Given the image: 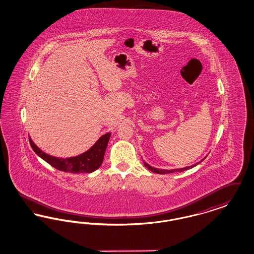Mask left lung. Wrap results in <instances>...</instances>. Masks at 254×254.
<instances>
[{
	"mask_svg": "<svg viewBox=\"0 0 254 254\" xmlns=\"http://www.w3.org/2000/svg\"><path fill=\"white\" fill-rule=\"evenodd\" d=\"M206 157V156H205ZM204 158V159H205ZM203 159V160H204ZM203 160H201V161H199L198 163H196V164H194V165H191V166H189V167H185V168H181V169H156V168H154V167H151L150 165H148L147 163H145V161H144V165H145V168L146 169H149L150 171H152V172H154V173H158V174H167V173H172V172H176V171H179V172H181V171H184V170H188V169H192L194 167H196L198 164H200Z\"/></svg>",
	"mask_w": 254,
	"mask_h": 254,
	"instance_id": "left-lung-1",
	"label": "left lung"
}]
</instances>
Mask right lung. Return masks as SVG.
Returning <instances> with one entry per match:
<instances>
[{
	"label": "right lung",
	"mask_w": 254,
	"mask_h": 254,
	"mask_svg": "<svg viewBox=\"0 0 254 254\" xmlns=\"http://www.w3.org/2000/svg\"><path fill=\"white\" fill-rule=\"evenodd\" d=\"M111 133L108 132L102 135L94 145L82 154L73 157L60 158L51 156L39 148L31 137H29V143L38 156L45 160L53 168L71 173H90L99 169L104 161L105 152L109 144Z\"/></svg>",
	"instance_id": "right-lung-1"
}]
</instances>
